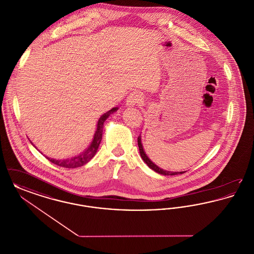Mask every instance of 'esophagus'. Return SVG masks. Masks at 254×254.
<instances>
[{"label":"esophagus","mask_w":254,"mask_h":254,"mask_svg":"<svg viewBox=\"0 0 254 254\" xmlns=\"http://www.w3.org/2000/svg\"><path fill=\"white\" fill-rule=\"evenodd\" d=\"M143 98L140 95V93L138 92H132L130 93V95L127 97L126 104L127 107H133L136 105H141L143 103Z\"/></svg>","instance_id":"1"}]
</instances>
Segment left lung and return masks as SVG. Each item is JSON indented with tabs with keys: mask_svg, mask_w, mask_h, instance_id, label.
Wrapping results in <instances>:
<instances>
[{
	"mask_svg": "<svg viewBox=\"0 0 254 254\" xmlns=\"http://www.w3.org/2000/svg\"><path fill=\"white\" fill-rule=\"evenodd\" d=\"M138 146H139V150H140V155H141L142 159L144 160V162L148 166L149 169L154 170L155 172H157L159 174H162V175H165V176H169V175L182 174V173H185V172H186V171L173 172V171H169V170H165V169H161V168H159L158 166H156L149 158L147 157V155L145 154V150H144V148H143V145H142V142H141V135L138 137Z\"/></svg>",
	"mask_w": 254,
	"mask_h": 254,
	"instance_id": "obj_1",
	"label": "left lung"
}]
</instances>
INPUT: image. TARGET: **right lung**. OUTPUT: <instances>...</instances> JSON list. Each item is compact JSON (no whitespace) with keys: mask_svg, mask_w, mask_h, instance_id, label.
I'll return each instance as SVG.
<instances>
[{"mask_svg":"<svg viewBox=\"0 0 254 254\" xmlns=\"http://www.w3.org/2000/svg\"><path fill=\"white\" fill-rule=\"evenodd\" d=\"M117 110H118V108H113L108 112H106L105 114H103L99 118V120L97 122L96 131H95V134L93 136V140H92L91 144L85 149L84 152H82L79 155H76L74 157L67 158V159H64V160H56V159H51V158L49 157L46 158L49 159L51 163H53V164H55L59 167H63V168L75 169V168H79V167L84 166L87 162H89L92 158L94 157V155L96 154L97 149H98L100 143L102 141L104 123L109 118L110 114H112L113 112H115Z\"/></svg>","mask_w":254,"mask_h":254,"instance_id":"add662e5","label":"right lung"}]
</instances>
